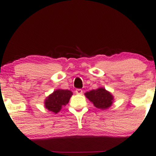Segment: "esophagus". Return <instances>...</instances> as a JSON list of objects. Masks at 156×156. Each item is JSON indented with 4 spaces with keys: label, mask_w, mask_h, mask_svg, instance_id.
<instances>
[{
    "label": "esophagus",
    "mask_w": 156,
    "mask_h": 156,
    "mask_svg": "<svg viewBox=\"0 0 156 156\" xmlns=\"http://www.w3.org/2000/svg\"><path fill=\"white\" fill-rule=\"evenodd\" d=\"M75 93L76 94H78V95H81V94L83 93V90H81V89H76Z\"/></svg>",
    "instance_id": "1"
}]
</instances>
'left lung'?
<instances>
[{
    "label": "left lung",
    "mask_w": 156,
    "mask_h": 156,
    "mask_svg": "<svg viewBox=\"0 0 156 156\" xmlns=\"http://www.w3.org/2000/svg\"><path fill=\"white\" fill-rule=\"evenodd\" d=\"M84 95L96 108L101 110L108 109L114 101L113 95L104 88L100 87L96 90L86 92Z\"/></svg>",
    "instance_id": "obj_1"
}]
</instances>
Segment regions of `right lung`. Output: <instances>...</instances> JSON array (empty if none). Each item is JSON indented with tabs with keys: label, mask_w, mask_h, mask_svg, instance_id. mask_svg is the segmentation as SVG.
I'll list each match as a JSON object with an SVG mask.
<instances>
[{
	"label": "right lung",
	"mask_w": 156,
	"mask_h": 156,
	"mask_svg": "<svg viewBox=\"0 0 156 156\" xmlns=\"http://www.w3.org/2000/svg\"><path fill=\"white\" fill-rule=\"evenodd\" d=\"M72 95V91L57 89L45 99V107L48 111L53 112L54 113H57L61 111L63 106H65L68 103Z\"/></svg>",
	"instance_id": "right-lung-1"
}]
</instances>
